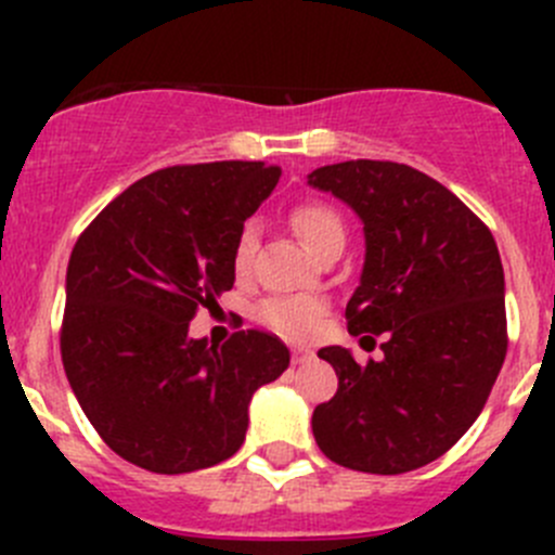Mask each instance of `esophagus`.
<instances>
[{"instance_id":"obj_1","label":"esophagus","mask_w":555,"mask_h":555,"mask_svg":"<svg viewBox=\"0 0 555 555\" xmlns=\"http://www.w3.org/2000/svg\"><path fill=\"white\" fill-rule=\"evenodd\" d=\"M313 360V351L311 349H293V365H306V362Z\"/></svg>"}]
</instances>
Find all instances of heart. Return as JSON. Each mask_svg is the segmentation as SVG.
<instances>
[{
    "label": "heart",
    "mask_w": 555,
    "mask_h": 555,
    "mask_svg": "<svg viewBox=\"0 0 555 555\" xmlns=\"http://www.w3.org/2000/svg\"><path fill=\"white\" fill-rule=\"evenodd\" d=\"M293 228L300 233L313 255H322L324 249H330L333 244L346 242V228L340 220L338 211L327 204H300L293 209ZM257 244V231L251 222L238 231L236 244H233V271L238 276H244L251 266V255H255ZM260 319L273 327L276 333L289 335V338H300V335H309L319 322V313H322V304L311 295H293V298H268L260 306Z\"/></svg>",
    "instance_id": "1"
}]
</instances>
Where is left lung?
<instances>
[{"label": "left lung", "mask_w": 555, "mask_h": 555, "mask_svg": "<svg viewBox=\"0 0 555 555\" xmlns=\"http://www.w3.org/2000/svg\"><path fill=\"white\" fill-rule=\"evenodd\" d=\"M309 184L349 204L365 225L351 335H386L382 360L324 346L338 391L317 405L313 438L360 473L424 467L473 427L507 354L505 271L489 228L427 173L391 160H346Z\"/></svg>", "instance_id": "left-lung-1"}]
</instances>
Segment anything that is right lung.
<instances>
[{"label":"right lung","instance_id":"add662e5","mask_svg":"<svg viewBox=\"0 0 555 555\" xmlns=\"http://www.w3.org/2000/svg\"><path fill=\"white\" fill-rule=\"evenodd\" d=\"M262 160L169 166L122 190L80 233L66 268L61 360L77 402L117 456L160 475L225 462L249 400L287 371L271 333L222 346L188 335L233 287V244L271 195Z\"/></svg>","mask_w":555,"mask_h":555}]
</instances>
